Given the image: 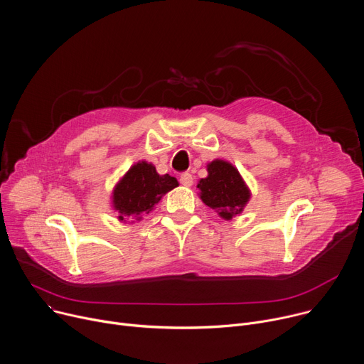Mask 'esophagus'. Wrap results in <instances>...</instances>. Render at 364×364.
Returning a JSON list of instances; mask_svg holds the SVG:
<instances>
[{
  "label": "esophagus",
  "instance_id": "1",
  "mask_svg": "<svg viewBox=\"0 0 364 364\" xmlns=\"http://www.w3.org/2000/svg\"><path fill=\"white\" fill-rule=\"evenodd\" d=\"M179 181H181V183H182L183 186H192V185H193V176H192L191 173H188V172L182 173L181 178H179Z\"/></svg>",
  "mask_w": 364,
  "mask_h": 364
}]
</instances>
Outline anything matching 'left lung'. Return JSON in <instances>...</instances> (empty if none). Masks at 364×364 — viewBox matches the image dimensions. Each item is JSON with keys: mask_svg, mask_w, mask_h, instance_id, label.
<instances>
[{"mask_svg": "<svg viewBox=\"0 0 364 364\" xmlns=\"http://www.w3.org/2000/svg\"><path fill=\"white\" fill-rule=\"evenodd\" d=\"M207 172L208 176L196 185L203 203L227 221L243 213L252 192L237 168L227 160L215 159L207 165Z\"/></svg>", "mask_w": 364, "mask_h": 364, "instance_id": "left-lung-1", "label": "left lung"}]
</instances>
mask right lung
<instances>
[{
    "label": "right lung",
    "instance_id": "1",
    "mask_svg": "<svg viewBox=\"0 0 364 364\" xmlns=\"http://www.w3.org/2000/svg\"><path fill=\"white\" fill-rule=\"evenodd\" d=\"M176 178L159 175L156 168L146 160L134 164L112 189L111 204L121 223L140 221L143 214L153 211L154 205L169 191L176 188ZM134 223V221H130Z\"/></svg>",
    "mask_w": 364,
    "mask_h": 364
}]
</instances>
